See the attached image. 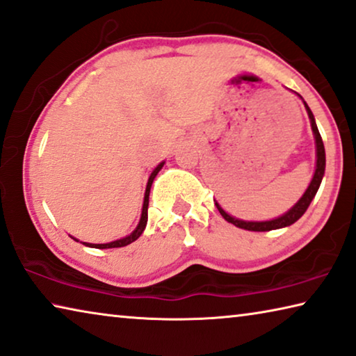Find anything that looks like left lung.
I'll return each instance as SVG.
<instances>
[{
    "instance_id": "left-lung-1",
    "label": "left lung",
    "mask_w": 356,
    "mask_h": 356,
    "mask_svg": "<svg viewBox=\"0 0 356 356\" xmlns=\"http://www.w3.org/2000/svg\"><path fill=\"white\" fill-rule=\"evenodd\" d=\"M298 95V93H296ZM302 99L301 95H298ZM304 107H306L307 111V115H309V120H310V127H312V133H314V138H315V156H317V161H315V172H314V177L310 180L309 187L304 191V195L301 196L300 200L295 206L291 209H289L285 213H282L280 217H275L273 220H263V222H249V220H241V218H236L233 216H229L227 211H223L222 206L216 202V206L218 209V212L222 213V217L227 220V222L233 223L234 227L242 228V229H249V231H270V229H279V228H285V227H290L296 222V220H300L302 217V213L307 211V207L312 200L315 198V195H317V191L320 188V184H321V179L325 176V166H326V156H325V145H323V140H321V136L318 133V128H317V123H315V118L312 111L309 109V106L306 101L302 99Z\"/></svg>"
}]
</instances>
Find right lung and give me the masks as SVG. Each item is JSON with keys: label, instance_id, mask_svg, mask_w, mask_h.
<instances>
[{"label": "right lung", "instance_id": "right-lung-1", "mask_svg": "<svg viewBox=\"0 0 356 356\" xmlns=\"http://www.w3.org/2000/svg\"><path fill=\"white\" fill-rule=\"evenodd\" d=\"M165 165V161H161L160 165H158L154 171H152L150 177H149V182H147V187H145V193H144V202H143V212H140V218H139V223L136 229L133 231L131 234L125 236V238L122 239H117V241H112V242H107V244H88V242H82L83 245L87 247H92V249H114V247H125L128 244H131V242L136 241L140 234H143V231L145 229V225H147V209H149V195H150V187L152 184H154V179L156 177V174L160 172V169ZM74 241H77L76 238H72ZM79 242V241H77Z\"/></svg>", "mask_w": 356, "mask_h": 356}]
</instances>
